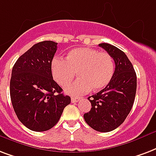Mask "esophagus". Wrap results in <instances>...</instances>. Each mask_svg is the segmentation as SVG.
<instances>
[{
	"mask_svg": "<svg viewBox=\"0 0 156 156\" xmlns=\"http://www.w3.org/2000/svg\"><path fill=\"white\" fill-rule=\"evenodd\" d=\"M80 99V97H72L71 98V101L73 102V103H76V102H78Z\"/></svg>",
	"mask_w": 156,
	"mask_h": 156,
	"instance_id": "obj_1",
	"label": "esophagus"
}]
</instances>
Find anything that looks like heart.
I'll use <instances>...</instances> for the list:
<instances>
[{
  "instance_id": "b5f03b06",
  "label": "heart",
  "mask_w": 156,
  "mask_h": 156,
  "mask_svg": "<svg viewBox=\"0 0 156 156\" xmlns=\"http://www.w3.org/2000/svg\"><path fill=\"white\" fill-rule=\"evenodd\" d=\"M78 72L79 78L65 87V91L79 95L98 91L110 83L115 72L114 59L107 52L88 47L70 51L66 59L55 57L51 61L53 78L59 86L65 87L73 80Z\"/></svg>"
}]
</instances>
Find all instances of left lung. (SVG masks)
Listing matches in <instances>:
<instances>
[{"label":"left lung","instance_id":"obj_1","mask_svg":"<svg viewBox=\"0 0 156 156\" xmlns=\"http://www.w3.org/2000/svg\"><path fill=\"white\" fill-rule=\"evenodd\" d=\"M99 46L114 59L115 69L110 83L89 97L91 108L83 117L94 130L107 133L121 125L130 113L136 96V75L124 52L110 44Z\"/></svg>","mask_w":156,"mask_h":156}]
</instances>
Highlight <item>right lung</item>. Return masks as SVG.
Returning a JSON list of instances; mask_svg holds the SVG:
<instances>
[{
  "label": "right lung",
  "mask_w": 156,
  "mask_h": 156,
  "mask_svg": "<svg viewBox=\"0 0 156 156\" xmlns=\"http://www.w3.org/2000/svg\"><path fill=\"white\" fill-rule=\"evenodd\" d=\"M56 50L55 41L38 42L23 54L12 69V105L19 120L32 131L53 128L71 101L53 80L51 61Z\"/></svg>",
  "instance_id": "1"
}]
</instances>
